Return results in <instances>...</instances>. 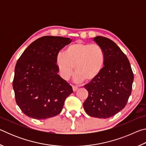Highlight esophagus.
<instances>
[{"instance_id":"obj_1","label":"esophagus","mask_w":146,"mask_h":146,"mask_svg":"<svg viewBox=\"0 0 146 146\" xmlns=\"http://www.w3.org/2000/svg\"><path fill=\"white\" fill-rule=\"evenodd\" d=\"M72 87H73V90L74 92H75V91H77V90H78V88L77 87V86H73Z\"/></svg>"}]
</instances>
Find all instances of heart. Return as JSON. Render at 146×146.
Returning a JSON list of instances; mask_svg holds the SVG:
<instances>
[{
    "instance_id": "1",
    "label": "heart",
    "mask_w": 146,
    "mask_h": 146,
    "mask_svg": "<svg viewBox=\"0 0 146 146\" xmlns=\"http://www.w3.org/2000/svg\"><path fill=\"white\" fill-rule=\"evenodd\" d=\"M60 76L68 80L72 76L75 66V81L91 82L102 71L105 55L98 44L83 43L78 41L67 47L65 52H59L55 58Z\"/></svg>"
}]
</instances>
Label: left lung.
Returning a JSON list of instances; mask_svg holds the SVG:
<instances>
[{
  "label": "left lung",
  "mask_w": 146,
  "mask_h": 146,
  "mask_svg": "<svg viewBox=\"0 0 146 146\" xmlns=\"http://www.w3.org/2000/svg\"><path fill=\"white\" fill-rule=\"evenodd\" d=\"M93 40L102 48L105 63L98 77L84 86L88 97L83 106L91 117L107 118L125 108L134 76L126 55L114 42L101 36Z\"/></svg>",
  "instance_id": "obj_1"
}]
</instances>
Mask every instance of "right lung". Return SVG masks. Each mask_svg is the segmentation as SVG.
<instances>
[{"label":"right lung","mask_w":146,"mask_h":146,"mask_svg":"<svg viewBox=\"0 0 146 146\" xmlns=\"http://www.w3.org/2000/svg\"><path fill=\"white\" fill-rule=\"evenodd\" d=\"M70 38L44 36L27 48L15 68L13 88L17 105L29 117L41 120L58 115L72 87L62 78L56 56Z\"/></svg>","instance_id":"obj_1"}]
</instances>
